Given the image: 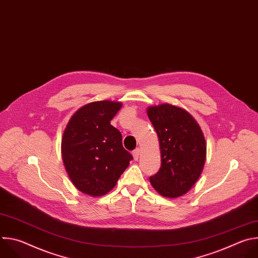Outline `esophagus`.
Segmentation results:
<instances>
[{
	"label": "esophagus",
	"mask_w": 258,
	"mask_h": 258,
	"mask_svg": "<svg viewBox=\"0 0 258 258\" xmlns=\"http://www.w3.org/2000/svg\"><path fill=\"white\" fill-rule=\"evenodd\" d=\"M140 153H141V150L138 148L136 150L133 151V156H134V159L135 160H138L139 159V156H140Z\"/></svg>",
	"instance_id": "1"
}]
</instances>
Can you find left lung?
I'll return each mask as SVG.
<instances>
[{
    "instance_id": "left-lung-1",
    "label": "left lung",
    "mask_w": 258,
    "mask_h": 258,
    "mask_svg": "<svg viewBox=\"0 0 258 258\" xmlns=\"http://www.w3.org/2000/svg\"><path fill=\"white\" fill-rule=\"evenodd\" d=\"M147 113L158 136L161 153V166L150 176L151 185L164 197H179L202 172L206 157L202 131L191 114L169 104L149 107Z\"/></svg>"
}]
</instances>
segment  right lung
<instances>
[{"label":"right lung","mask_w":258,"mask_h":258,"mask_svg":"<svg viewBox=\"0 0 258 258\" xmlns=\"http://www.w3.org/2000/svg\"><path fill=\"white\" fill-rule=\"evenodd\" d=\"M121 103L98 101L80 108L62 138V157L75 186L85 194L102 196L112 190L133 155L122 146L120 132L110 121Z\"/></svg>","instance_id":"1"}]
</instances>
